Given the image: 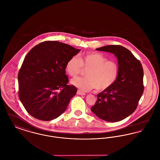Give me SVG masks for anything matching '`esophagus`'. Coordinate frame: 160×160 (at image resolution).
<instances>
[{
    "instance_id": "34e87169",
    "label": "esophagus",
    "mask_w": 160,
    "mask_h": 160,
    "mask_svg": "<svg viewBox=\"0 0 160 160\" xmlns=\"http://www.w3.org/2000/svg\"><path fill=\"white\" fill-rule=\"evenodd\" d=\"M77 93L78 95H86V93H84L83 92L81 91H80V90H78V91H77Z\"/></svg>"
}]
</instances>
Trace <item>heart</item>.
Wrapping results in <instances>:
<instances>
[{"instance_id":"b5f03b06","label":"heart","mask_w":160,"mask_h":160,"mask_svg":"<svg viewBox=\"0 0 160 160\" xmlns=\"http://www.w3.org/2000/svg\"><path fill=\"white\" fill-rule=\"evenodd\" d=\"M83 68L88 69L86 77H77L71 83L83 91L97 89L103 91L111 87L116 82L119 74V65L116 62L98 52H88L79 56H73L66 63L65 70L70 76L79 75Z\"/></svg>"}]
</instances>
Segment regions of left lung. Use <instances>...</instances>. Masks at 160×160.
<instances>
[{"instance_id":"1","label":"left lung","mask_w":160,"mask_h":160,"mask_svg":"<svg viewBox=\"0 0 160 160\" xmlns=\"http://www.w3.org/2000/svg\"><path fill=\"white\" fill-rule=\"evenodd\" d=\"M96 50L114 54L118 58L119 74L111 87L97 95L92 112L105 121H122L136 110L143 93L142 65L129 50L123 46L110 45Z\"/></svg>"}]
</instances>
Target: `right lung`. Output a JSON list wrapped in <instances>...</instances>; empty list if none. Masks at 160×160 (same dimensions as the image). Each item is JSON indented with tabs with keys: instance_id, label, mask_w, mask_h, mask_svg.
I'll list each match as a JSON object with an SVG mask.
<instances>
[{
	"instance_id": "right-lung-1",
	"label": "right lung",
	"mask_w": 160,
	"mask_h": 160,
	"mask_svg": "<svg viewBox=\"0 0 160 160\" xmlns=\"http://www.w3.org/2000/svg\"><path fill=\"white\" fill-rule=\"evenodd\" d=\"M80 51L63 42L47 41L27 54L18 74V97L32 116L48 121L65 111L77 91L68 84L65 66Z\"/></svg>"
}]
</instances>
